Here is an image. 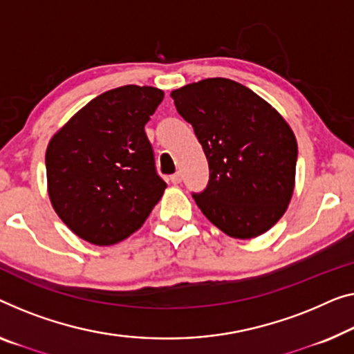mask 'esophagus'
I'll list each match as a JSON object with an SVG mask.
<instances>
[{"instance_id":"esophagus-1","label":"esophagus","mask_w":354,"mask_h":354,"mask_svg":"<svg viewBox=\"0 0 354 354\" xmlns=\"http://www.w3.org/2000/svg\"><path fill=\"white\" fill-rule=\"evenodd\" d=\"M181 179H183L181 173H175V175L170 176V181H171L173 184H179V183H181Z\"/></svg>"}]
</instances>
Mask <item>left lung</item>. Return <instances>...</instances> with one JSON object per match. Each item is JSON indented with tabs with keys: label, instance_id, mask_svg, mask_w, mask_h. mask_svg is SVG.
<instances>
[{
	"label": "left lung",
	"instance_id": "1",
	"mask_svg": "<svg viewBox=\"0 0 354 354\" xmlns=\"http://www.w3.org/2000/svg\"><path fill=\"white\" fill-rule=\"evenodd\" d=\"M171 98L207 156L208 186L192 194L207 219L240 240L273 227L291 202L297 162V141L283 115L225 77L187 84Z\"/></svg>",
	"mask_w": 354,
	"mask_h": 354
}]
</instances>
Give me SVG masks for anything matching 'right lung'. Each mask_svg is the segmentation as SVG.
<instances>
[{"label": "right lung", "instance_id": "add662e5", "mask_svg": "<svg viewBox=\"0 0 354 354\" xmlns=\"http://www.w3.org/2000/svg\"><path fill=\"white\" fill-rule=\"evenodd\" d=\"M163 100L149 86L113 88L79 109L46 151L47 192L68 229L92 245L125 240L145 224L167 184L145 125Z\"/></svg>", "mask_w": 354, "mask_h": 354}]
</instances>
